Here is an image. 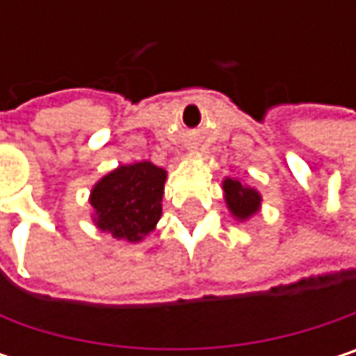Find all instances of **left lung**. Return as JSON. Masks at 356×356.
<instances>
[{"label": "left lung", "mask_w": 356, "mask_h": 356, "mask_svg": "<svg viewBox=\"0 0 356 356\" xmlns=\"http://www.w3.org/2000/svg\"><path fill=\"white\" fill-rule=\"evenodd\" d=\"M222 193L231 216L239 222H245L261 210V193L237 177L222 179Z\"/></svg>", "instance_id": "8db88e82"}]
</instances>
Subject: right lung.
Instances as JSON below:
<instances>
[{
  "instance_id": "right-lung-1",
  "label": "right lung",
  "mask_w": 356,
  "mask_h": 356,
  "mask_svg": "<svg viewBox=\"0 0 356 356\" xmlns=\"http://www.w3.org/2000/svg\"><path fill=\"white\" fill-rule=\"evenodd\" d=\"M167 171L150 161L119 165L99 179L88 204L99 231L117 241H144L163 216V193Z\"/></svg>"
}]
</instances>
